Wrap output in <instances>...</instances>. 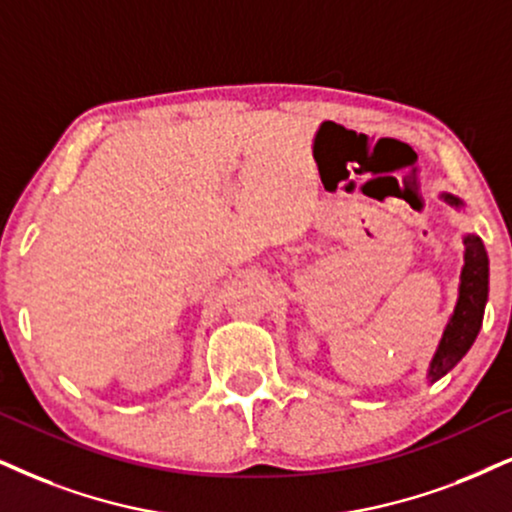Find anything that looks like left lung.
Instances as JSON below:
<instances>
[{"instance_id":"8db88e82","label":"left lung","mask_w":512,"mask_h":512,"mask_svg":"<svg viewBox=\"0 0 512 512\" xmlns=\"http://www.w3.org/2000/svg\"><path fill=\"white\" fill-rule=\"evenodd\" d=\"M439 198H444L451 208H463V200L451 196V193H442ZM463 245L465 264L461 271V286H458V300L454 314H451L449 323H446L442 340H439L435 357L430 361V383H435V380L449 373L468 354V349L472 347V342H475L477 333L482 328L484 304H487L489 295V257L480 236H463Z\"/></svg>"}]
</instances>
